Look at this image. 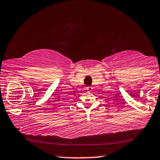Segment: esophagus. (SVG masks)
I'll return each mask as SVG.
<instances>
[{
    "instance_id": "esophagus-1",
    "label": "esophagus",
    "mask_w": 160,
    "mask_h": 160,
    "mask_svg": "<svg viewBox=\"0 0 160 160\" xmlns=\"http://www.w3.org/2000/svg\"><path fill=\"white\" fill-rule=\"evenodd\" d=\"M92 89V88L91 87H87L86 88V90H88V91H91Z\"/></svg>"
}]
</instances>
